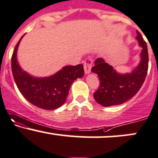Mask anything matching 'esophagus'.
I'll return each mask as SVG.
<instances>
[{
    "label": "esophagus",
    "instance_id": "obj_1",
    "mask_svg": "<svg viewBox=\"0 0 158 158\" xmlns=\"http://www.w3.org/2000/svg\"><path fill=\"white\" fill-rule=\"evenodd\" d=\"M91 64H92V60L88 58L87 60H85L84 64V70H85V73L87 75L91 73Z\"/></svg>",
    "mask_w": 158,
    "mask_h": 158
}]
</instances>
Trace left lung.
<instances>
[{
	"mask_svg": "<svg viewBox=\"0 0 158 158\" xmlns=\"http://www.w3.org/2000/svg\"><path fill=\"white\" fill-rule=\"evenodd\" d=\"M139 46L142 48L140 61L131 73H120L103 58H98L91 71L100 78V86L94 94L97 103L103 106H111L125 103L138 92L143 85L148 67V54L146 43L136 31Z\"/></svg>",
	"mask_w": 158,
	"mask_h": 158,
	"instance_id": "1",
	"label": "left lung"
}]
</instances>
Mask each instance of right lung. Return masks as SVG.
Segmentation results:
<instances>
[{
	"label": "right lung",
	"instance_id": "obj_1",
	"mask_svg": "<svg viewBox=\"0 0 158 158\" xmlns=\"http://www.w3.org/2000/svg\"><path fill=\"white\" fill-rule=\"evenodd\" d=\"M22 36L15 46L12 56L11 67L18 89L33 105L46 110L59 108L67 100L72 83L84 76L82 64L65 66L53 75L36 77L21 67L17 60V51Z\"/></svg>",
	"mask_w": 158,
	"mask_h": 158
}]
</instances>
